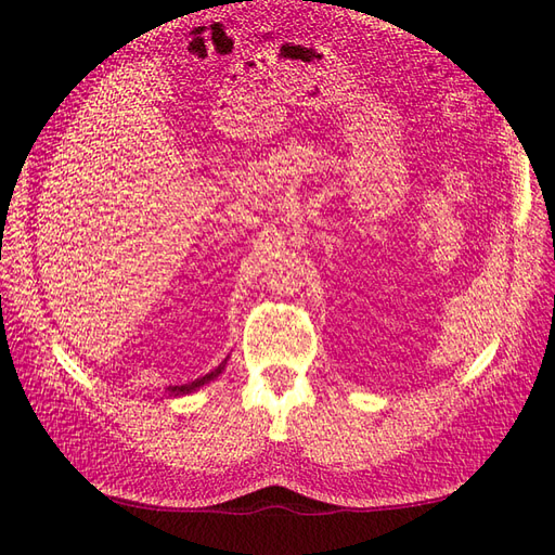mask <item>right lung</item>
Returning a JSON list of instances; mask_svg holds the SVG:
<instances>
[{
  "instance_id": "obj_1",
  "label": "right lung",
  "mask_w": 555,
  "mask_h": 555,
  "mask_svg": "<svg viewBox=\"0 0 555 555\" xmlns=\"http://www.w3.org/2000/svg\"><path fill=\"white\" fill-rule=\"evenodd\" d=\"M227 361H229V357L215 367V371H210L208 375H204V377H198V379H194V382H188V384H180V386H169V389H166V393H169L171 398H178V396H190V393H194V391H198L201 386H206V384H210L212 379H217L220 377L222 373H224V367H227Z\"/></svg>"
}]
</instances>
